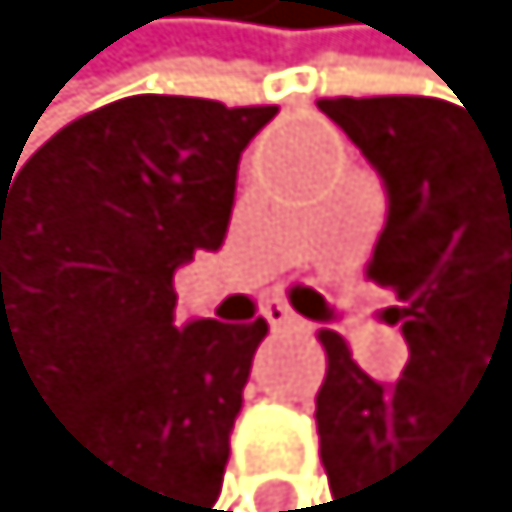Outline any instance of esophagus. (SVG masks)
Masks as SVG:
<instances>
[{"label":"esophagus","mask_w":512,"mask_h":512,"mask_svg":"<svg viewBox=\"0 0 512 512\" xmlns=\"http://www.w3.org/2000/svg\"><path fill=\"white\" fill-rule=\"evenodd\" d=\"M265 320H269V325H273V329H295V325H299V316H295V312H290V308H286V303H282V299H273V303H265Z\"/></svg>","instance_id":"obj_1"}]
</instances>
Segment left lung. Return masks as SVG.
Listing matches in <instances>:
<instances>
[{"label": "left lung", "instance_id": "8db88e82", "mask_svg": "<svg viewBox=\"0 0 512 512\" xmlns=\"http://www.w3.org/2000/svg\"><path fill=\"white\" fill-rule=\"evenodd\" d=\"M320 110L385 179L389 222L368 277L398 290L389 312L411 346L398 385H376L338 333H320L325 505L389 512L462 402L512 398V127L441 97H325Z\"/></svg>", "mask_w": 512, "mask_h": 512}]
</instances>
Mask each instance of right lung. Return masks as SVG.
<instances>
[{
    "instance_id": "add662e5",
    "label": "right lung",
    "mask_w": 512,
    "mask_h": 512,
    "mask_svg": "<svg viewBox=\"0 0 512 512\" xmlns=\"http://www.w3.org/2000/svg\"><path fill=\"white\" fill-rule=\"evenodd\" d=\"M273 114L140 93L0 174V376L101 462L114 512H209L222 492L269 325H179L174 269L222 247L239 157Z\"/></svg>"
}]
</instances>
